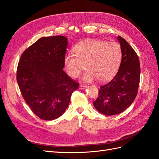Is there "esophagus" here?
I'll list each match as a JSON object with an SVG mask.
<instances>
[{"label":"esophagus","instance_id":"34e87169","mask_svg":"<svg viewBox=\"0 0 159 159\" xmlns=\"http://www.w3.org/2000/svg\"><path fill=\"white\" fill-rule=\"evenodd\" d=\"M87 87V86L86 85V84H80V86H79V88L80 89H86Z\"/></svg>","mask_w":159,"mask_h":159}]
</instances>
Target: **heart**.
<instances>
[{
  "mask_svg": "<svg viewBox=\"0 0 159 159\" xmlns=\"http://www.w3.org/2000/svg\"><path fill=\"white\" fill-rule=\"evenodd\" d=\"M74 54H67L64 59L65 69L68 75L76 79L85 65L88 72L84 80L100 83L109 81L119 70L122 60L120 45L115 42L107 43L101 40H89L77 44Z\"/></svg>",
  "mask_w": 159,
  "mask_h": 159,
  "instance_id": "obj_1",
  "label": "heart"
}]
</instances>
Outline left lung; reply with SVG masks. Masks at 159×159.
I'll return each mask as SVG.
<instances>
[{
    "mask_svg": "<svg viewBox=\"0 0 159 159\" xmlns=\"http://www.w3.org/2000/svg\"><path fill=\"white\" fill-rule=\"evenodd\" d=\"M120 44L122 60L119 71L109 83L101 86L93 105L102 114L111 116L123 112L133 102L138 93L140 66L139 57L125 39Z\"/></svg>",
    "mask_w": 159,
    "mask_h": 159,
    "instance_id": "8db88e82",
    "label": "left lung"
}]
</instances>
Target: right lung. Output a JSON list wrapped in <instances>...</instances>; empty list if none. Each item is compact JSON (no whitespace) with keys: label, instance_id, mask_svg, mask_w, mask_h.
Segmentation results:
<instances>
[{"label":"right lung","instance_id":"1","mask_svg":"<svg viewBox=\"0 0 159 159\" xmlns=\"http://www.w3.org/2000/svg\"><path fill=\"white\" fill-rule=\"evenodd\" d=\"M63 36L42 37L22 54L16 80L27 105L43 120H51L65 112L79 83L62 70L67 47Z\"/></svg>","mask_w":159,"mask_h":159}]
</instances>
